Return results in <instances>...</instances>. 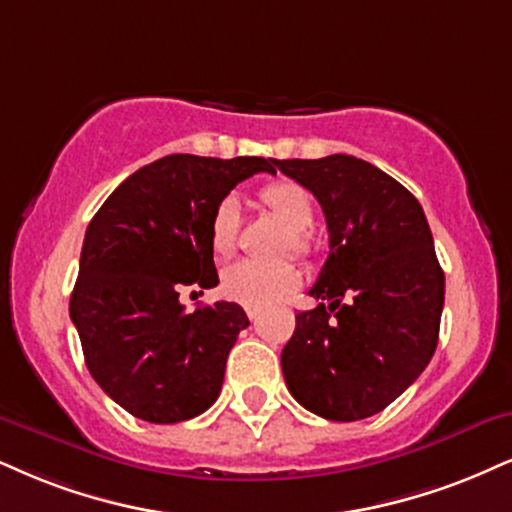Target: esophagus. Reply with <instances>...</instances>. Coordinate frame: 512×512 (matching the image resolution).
Returning <instances> with one entry per match:
<instances>
[{
  "label": "esophagus",
  "mask_w": 512,
  "mask_h": 512,
  "mask_svg": "<svg viewBox=\"0 0 512 512\" xmlns=\"http://www.w3.org/2000/svg\"><path fill=\"white\" fill-rule=\"evenodd\" d=\"M246 315H249V320H256L258 311H256V308H246Z\"/></svg>",
  "instance_id": "34e87169"
}]
</instances>
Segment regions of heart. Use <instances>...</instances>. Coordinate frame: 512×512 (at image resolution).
<instances>
[{
    "label": "heart",
    "mask_w": 512,
    "mask_h": 512,
    "mask_svg": "<svg viewBox=\"0 0 512 512\" xmlns=\"http://www.w3.org/2000/svg\"><path fill=\"white\" fill-rule=\"evenodd\" d=\"M261 201L273 216L289 227L285 239V251H294L299 256L311 254L313 244L308 230L313 227L315 208L311 194L306 187L292 180H277L273 185L261 189ZM242 227V208L235 194H225L213 206L211 220H208V239L213 251L220 256L232 254ZM301 282L299 268L292 263L280 266H261L254 261H235L220 273V292L227 299L246 308H266L277 299L294 292Z\"/></svg>",
    "instance_id": "b5f03b06"
}]
</instances>
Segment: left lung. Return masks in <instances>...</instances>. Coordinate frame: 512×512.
Listing matches in <instances>:
<instances>
[{"instance_id":"obj_1","label":"left lung","mask_w":512,"mask_h":512,"mask_svg":"<svg viewBox=\"0 0 512 512\" xmlns=\"http://www.w3.org/2000/svg\"><path fill=\"white\" fill-rule=\"evenodd\" d=\"M323 206L330 256L296 313L282 372L306 410L334 422L370 418L432 361L444 270L420 201L356 156L273 159Z\"/></svg>"}]
</instances>
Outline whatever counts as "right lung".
Returning <instances> with one entry per match:
<instances>
[{
	"label": "right lung",
	"mask_w": 512,
	"mask_h": 512,
	"mask_svg": "<svg viewBox=\"0 0 512 512\" xmlns=\"http://www.w3.org/2000/svg\"><path fill=\"white\" fill-rule=\"evenodd\" d=\"M273 166L258 156H163L113 189L87 225L71 320L94 382L135 418L170 425L216 403L249 318L230 301L187 313L180 287L218 285L213 206Z\"/></svg>",
	"instance_id": "1"
}]
</instances>
